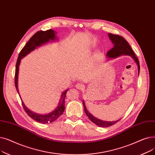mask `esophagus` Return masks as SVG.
<instances>
[{"instance_id": "esophagus-1", "label": "esophagus", "mask_w": 155, "mask_h": 155, "mask_svg": "<svg viewBox=\"0 0 155 155\" xmlns=\"http://www.w3.org/2000/svg\"><path fill=\"white\" fill-rule=\"evenodd\" d=\"M75 87H76V88H77L78 89H82V88L84 87V84H82L78 83V84H76Z\"/></svg>"}]
</instances>
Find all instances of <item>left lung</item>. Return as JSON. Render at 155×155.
<instances>
[{
    "label": "left lung",
    "mask_w": 155,
    "mask_h": 155,
    "mask_svg": "<svg viewBox=\"0 0 155 155\" xmlns=\"http://www.w3.org/2000/svg\"><path fill=\"white\" fill-rule=\"evenodd\" d=\"M108 35H109L110 39L111 40L112 43L114 45V46L111 49V50H110L107 53V56L109 58H117V57L121 56V55L131 56L137 64L138 74H139L140 70L139 60H138L133 50H132L131 46H130L128 42L123 36H120L119 35H113L111 33H109ZM83 104H84L85 112L86 114V115L88 117L89 119H90L92 122V123H94V124H95L96 125L99 126L100 127H106L111 126L114 124L117 123V122L120 120V119H119V120H115V121H104V120L97 119L95 117H94V116H92L91 114L88 111V110L86 108L84 101H83Z\"/></svg>",
    "instance_id": "obj_1"
}]
</instances>
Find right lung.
<instances>
[{"label": "right lung", "instance_id": "1", "mask_svg": "<svg viewBox=\"0 0 155 155\" xmlns=\"http://www.w3.org/2000/svg\"><path fill=\"white\" fill-rule=\"evenodd\" d=\"M56 38H57L56 37V32L52 29H49L45 31H38L30 38V39L28 41V42L22 49V50L19 54L17 63H16L15 73V86L19 95V92L18 90V74L19 67L21 59L24 58L25 56H26L28 54H29L31 51L35 50L36 47L41 46L42 45L49 42L50 41H55L56 39H57ZM68 90H66L62 93L58 106L50 113L46 114H39L35 113L30 110L22 101L23 108L25 110L26 112L28 114V115L29 117H31L32 119H33L36 121L38 122V123L42 124H48L52 123V122L56 120L61 115L63 114V113L64 110V99L65 97H66V94Z\"/></svg>", "mask_w": 155, "mask_h": 155}]
</instances>
